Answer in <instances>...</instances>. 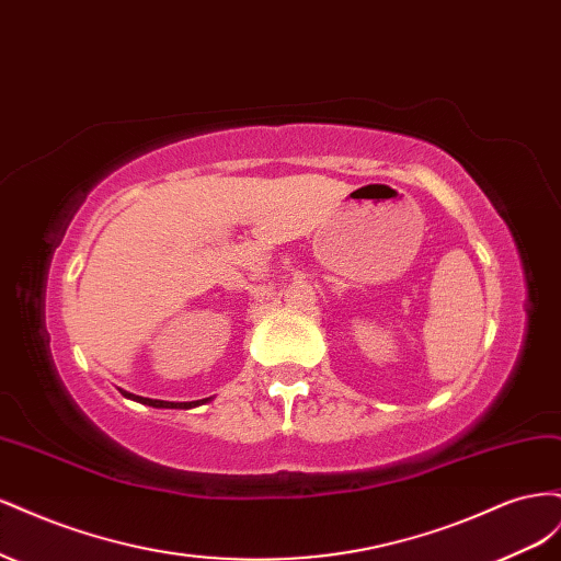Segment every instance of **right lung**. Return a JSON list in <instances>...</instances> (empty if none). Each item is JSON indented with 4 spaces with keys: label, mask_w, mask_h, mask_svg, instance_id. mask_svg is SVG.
<instances>
[{
    "label": "right lung",
    "mask_w": 561,
    "mask_h": 561,
    "mask_svg": "<svg viewBox=\"0 0 561 561\" xmlns=\"http://www.w3.org/2000/svg\"><path fill=\"white\" fill-rule=\"evenodd\" d=\"M122 390V388H118ZM124 398H130L135 402H142V404H149V407H157V410H192V407H198V404H206L210 398H203V400H194V402H168V400H151V398H142V396H133L128 393V390H122Z\"/></svg>",
    "instance_id": "right-lung-1"
}]
</instances>
